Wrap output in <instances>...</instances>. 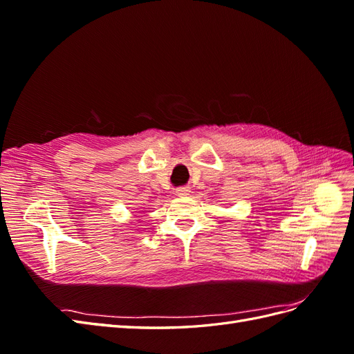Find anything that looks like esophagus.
<instances>
[{
  "label": "esophagus",
  "instance_id": "1",
  "mask_svg": "<svg viewBox=\"0 0 354 354\" xmlns=\"http://www.w3.org/2000/svg\"><path fill=\"white\" fill-rule=\"evenodd\" d=\"M189 192H190L189 187H177L176 189V195L177 196H186V195H189Z\"/></svg>",
  "mask_w": 354,
  "mask_h": 354
}]
</instances>
